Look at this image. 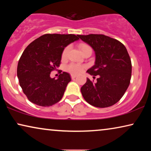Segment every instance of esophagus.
<instances>
[{
	"label": "esophagus",
	"mask_w": 151,
	"mask_h": 151,
	"mask_svg": "<svg viewBox=\"0 0 151 151\" xmlns=\"http://www.w3.org/2000/svg\"><path fill=\"white\" fill-rule=\"evenodd\" d=\"M71 78L72 79H75V78L77 77V76H76V75H74V74H71Z\"/></svg>",
	"instance_id": "obj_1"
}]
</instances>
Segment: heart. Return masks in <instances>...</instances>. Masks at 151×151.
<instances>
[{
  "instance_id": "1",
  "label": "heart",
  "mask_w": 151,
  "mask_h": 151,
  "mask_svg": "<svg viewBox=\"0 0 151 151\" xmlns=\"http://www.w3.org/2000/svg\"><path fill=\"white\" fill-rule=\"evenodd\" d=\"M88 47H88V45H80V50H81V51L86 48H88ZM69 49H70L69 46H67L65 49H64L63 52V55H62V56H63V58H65L67 57ZM67 69H68V71H69V72H71V73L79 74L81 73V72H82V71H83L84 67L83 66H81L79 65L71 64V65H69L67 67Z\"/></svg>"
}]
</instances>
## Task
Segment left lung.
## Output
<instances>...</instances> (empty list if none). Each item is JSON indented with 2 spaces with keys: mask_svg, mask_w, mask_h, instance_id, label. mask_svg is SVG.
Wrapping results in <instances>:
<instances>
[{
  "mask_svg": "<svg viewBox=\"0 0 151 151\" xmlns=\"http://www.w3.org/2000/svg\"><path fill=\"white\" fill-rule=\"evenodd\" d=\"M93 49L95 64L87 73L98 76L97 82L87 78L81 87L82 96L92 106L105 108L115 104L129 87L132 65L124 45L114 38L102 34L78 35Z\"/></svg>",
  "mask_w": 151,
  "mask_h": 151,
  "instance_id": "1",
  "label": "left lung"
}]
</instances>
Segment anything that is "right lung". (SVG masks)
<instances>
[{
	"mask_svg": "<svg viewBox=\"0 0 151 151\" xmlns=\"http://www.w3.org/2000/svg\"><path fill=\"white\" fill-rule=\"evenodd\" d=\"M79 40L74 34H45L30 43L20 57L17 76L20 87L34 104L50 106L63 98L71 76L67 72L58 79L50 73L60 64L63 50Z\"/></svg>",
	"mask_w": 151,
	"mask_h": 151,
	"instance_id": "obj_1",
	"label": "right lung"
}]
</instances>
